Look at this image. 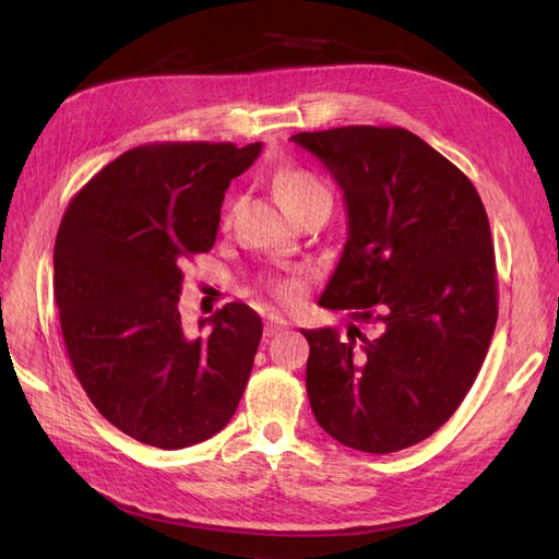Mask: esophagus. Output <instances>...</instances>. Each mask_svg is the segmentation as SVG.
<instances>
[{
  "mask_svg": "<svg viewBox=\"0 0 559 559\" xmlns=\"http://www.w3.org/2000/svg\"><path fill=\"white\" fill-rule=\"evenodd\" d=\"M286 324H289V321H286L284 317H280V314H267L263 333H265V337H273V335L282 333V331L286 329Z\"/></svg>",
  "mask_w": 559,
  "mask_h": 559,
  "instance_id": "esophagus-1",
  "label": "esophagus"
}]
</instances>
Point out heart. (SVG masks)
Instances as JSON below:
<instances>
[{
	"label": "heart",
	"instance_id": "obj_1",
	"mask_svg": "<svg viewBox=\"0 0 559 559\" xmlns=\"http://www.w3.org/2000/svg\"><path fill=\"white\" fill-rule=\"evenodd\" d=\"M275 191L277 198L282 200V205L286 210H294L298 205H302L306 200L319 198V195H329V189L321 183L319 177H314L308 170H284L275 177ZM277 298L282 300H294L300 294V282L296 277L292 280H280L270 284Z\"/></svg>",
	"mask_w": 559,
	"mask_h": 559
}]
</instances>
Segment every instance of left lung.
I'll return each instance as SVG.
<instances>
[{"label":"left lung","mask_w":559,"mask_h":559,"mask_svg":"<svg viewBox=\"0 0 559 559\" xmlns=\"http://www.w3.org/2000/svg\"><path fill=\"white\" fill-rule=\"evenodd\" d=\"M341 186L347 242L319 306L337 329L302 331L319 427L386 454L441 429L468 394L497 326V265L471 179L403 128L345 126L292 138ZM374 333L364 336L358 321Z\"/></svg>","instance_id":"8db88e82"}]
</instances>
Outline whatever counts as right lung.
Wrapping results in <instances>:
<instances>
[{"instance_id":"add662e5","label":"right lung","mask_w":559,"mask_h":559,"mask_svg":"<svg viewBox=\"0 0 559 559\" xmlns=\"http://www.w3.org/2000/svg\"><path fill=\"white\" fill-rule=\"evenodd\" d=\"M261 142H165L126 151L67 207L56 238V302L74 373L116 429L160 450L207 441L238 411L261 317L228 302L181 326L183 263L210 251L224 193Z\"/></svg>"}]
</instances>
